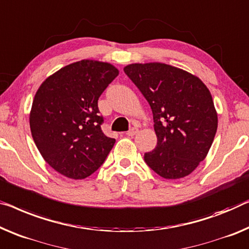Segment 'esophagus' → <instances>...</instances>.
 Returning a JSON list of instances; mask_svg holds the SVG:
<instances>
[{
	"label": "esophagus",
	"instance_id": "esophagus-1",
	"mask_svg": "<svg viewBox=\"0 0 249 249\" xmlns=\"http://www.w3.org/2000/svg\"><path fill=\"white\" fill-rule=\"evenodd\" d=\"M139 132V129H137L136 127H133V128H131L129 129V131L126 133V134H127V136H131V137H133L134 135H136V133Z\"/></svg>",
	"mask_w": 249,
	"mask_h": 249
}]
</instances>
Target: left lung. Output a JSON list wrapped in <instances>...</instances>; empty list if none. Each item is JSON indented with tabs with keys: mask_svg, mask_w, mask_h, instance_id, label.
Returning <instances> with one entry per match:
<instances>
[{
	"mask_svg": "<svg viewBox=\"0 0 249 249\" xmlns=\"http://www.w3.org/2000/svg\"><path fill=\"white\" fill-rule=\"evenodd\" d=\"M124 71L153 113L158 143L144 155L146 164L164 179L189 176L206 159L217 132L209 89L196 76L162 62L131 64Z\"/></svg>",
	"mask_w": 249,
	"mask_h": 249,
	"instance_id": "obj_1",
	"label": "left lung"
}]
</instances>
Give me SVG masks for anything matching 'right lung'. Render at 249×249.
I'll return each instance as SVG.
<instances>
[{
  "instance_id": "add662e5",
  "label": "right lung",
  "mask_w": 249,
  "mask_h": 249,
  "mask_svg": "<svg viewBox=\"0 0 249 249\" xmlns=\"http://www.w3.org/2000/svg\"><path fill=\"white\" fill-rule=\"evenodd\" d=\"M118 72L108 62L84 59L59 69L36 90L31 134L44 161L62 176L85 179L113 148L115 139L102 132L97 103Z\"/></svg>"
}]
</instances>
